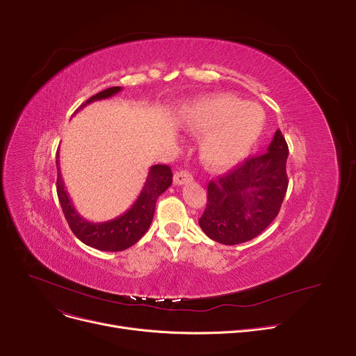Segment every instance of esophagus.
<instances>
[{
    "instance_id": "esophagus-1",
    "label": "esophagus",
    "mask_w": 356,
    "mask_h": 356,
    "mask_svg": "<svg viewBox=\"0 0 356 356\" xmlns=\"http://www.w3.org/2000/svg\"><path fill=\"white\" fill-rule=\"evenodd\" d=\"M192 180H193V176H192L188 170L176 172L175 176H173V181H175V184H177V186L186 184V183H191Z\"/></svg>"
}]
</instances>
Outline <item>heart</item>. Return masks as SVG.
I'll return each instance as SVG.
<instances>
[{
	"instance_id": "b5f03b06",
	"label": "heart",
	"mask_w": 356,
	"mask_h": 356,
	"mask_svg": "<svg viewBox=\"0 0 356 356\" xmlns=\"http://www.w3.org/2000/svg\"><path fill=\"white\" fill-rule=\"evenodd\" d=\"M264 111L257 104L222 93L193 106L189 128L206 134L200 143V159L209 170H225L244 159L264 129Z\"/></svg>"
}]
</instances>
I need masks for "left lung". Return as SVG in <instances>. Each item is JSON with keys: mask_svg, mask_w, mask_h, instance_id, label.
I'll return each mask as SVG.
<instances>
[{"mask_svg": "<svg viewBox=\"0 0 356 356\" xmlns=\"http://www.w3.org/2000/svg\"><path fill=\"white\" fill-rule=\"evenodd\" d=\"M289 147L277 129L267 152L247 159L208 184L202 231L225 245L247 242L263 232L282 208L289 177Z\"/></svg>", "mask_w": 356, "mask_h": 356, "instance_id": "1", "label": "left lung"}]
</instances>
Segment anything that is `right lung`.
Returning <instances> with one entry per match:
<instances>
[{
	"instance_id": "right-lung-1",
	"label": "right lung",
	"mask_w": 356,
	"mask_h": 356,
	"mask_svg": "<svg viewBox=\"0 0 356 356\" xmlns=\"http://www.w3.org/2000/svg\"><path fill=\"white\" fill-rule=\"evenodd\" d=\"M121 90V86L108 88L97 95L90 97L85 104H82L76 111L82 109L88 104L93 101H101L111 98ZM56 165H58V181H56V189H58V196L65 218L69 223L72 232L76 235L83 244L97 248L99 251H124L129 247H133L136 242L148 231L149 225L156 211V202L159 196L172 186L173 173L172 168L165 164H156L149 167L147 180L144 188L125 213L121 216L111 219L106 222H89L82 218L78 211L74 209L72 200L69 199L67 192L65 191V183L60 175V164H59V152L56 156Z\"/></svg>"
}]
</instances>
